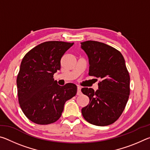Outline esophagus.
<instances>
[{
	"label": "esophagus",
	"mask_w": 150,
	"mask_h": 150,
	"mask_svg": "<svg viewBox=\"0 0 150 150\" xmlns=\"http://www.w3.org/2000/svg\"><path fill=\"white\" fill-rule=\"evenodd\" d=\"M81 86H77V95H81Z\"/></svg>",
	"instance_id": "34e87169"
}]
</instances>
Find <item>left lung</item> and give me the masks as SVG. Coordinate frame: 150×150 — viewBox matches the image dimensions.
Masks as SVG:
<instances>
[{
	"instance_id": "1",
	"label": "left lung",
	"mask_w": 150,
	"mask_h": 150,
	"mask_svg": "<svg viewBox=\"0 0 150 150\" xmlns=\"http://www.w3.org/2000/svg\"><path fill=\"white\" fill-rule=\"evenodd\" d=\"M81 44L88 57V75L100 79L96 91L81 89L90 100L81 112L93 125H110L123 112L130 95V79L125 60L118 50L104 43L89 40Z\"/></svg>"
}]
</instances>
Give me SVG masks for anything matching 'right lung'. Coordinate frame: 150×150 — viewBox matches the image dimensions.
Returning <instances> with one entry per match:
<instances>
[{"mask_svg": "<svg viewBox=\"0 0 150 150\" xmlns=\"http://www.w3.org/2000/svg\"><path fill=\"white\" fill-rule=\"evenodd\" d=\"M73 43L49 41L29 51L21 62L16 84L18 102L25 116L38 124L59 119L65 102L77 94V86L57 85L54 75L61 68V59Z\"/></svg>", "mask_w": 150, "mask_h": 150, "instance_id": "obj_1", "label": "right lung"}]
</instances>
